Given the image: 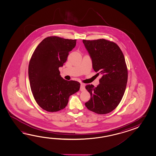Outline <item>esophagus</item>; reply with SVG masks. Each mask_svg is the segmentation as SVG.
<instances>
[{
	"label": "esophagus",
	"instance_id": "esophagus-1",
	"mask_svg": "<svg viewBox=\"0 0 156 156\" xmlns=\"http://www.w3.org/2000/svg\"><path fill=\"white\" fill-rule=\"evenodd\" d=\"M84 90H85V85H84V83H81V86H80V91H83Z\"/></svg>",
	"mask_w": 156,
	"mask_h": 156
}]
</instances>
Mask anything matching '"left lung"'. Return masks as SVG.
Segmentation results:
<instances>
[{
    "mask_svg": "<svg viewBox=\"0 0 156 156\" xmlns=\"http://www.w3.org/2000/svg\"><path fill=\"white\" fill-rule=\"evenodd\" d=\"M83 42L91 58L93 69L103 75L96 87L85 86L91 95L85 106L96 114L109 113L119 105L126 89L128 69L124 55L116 43L109 40Z\"/></svg>",
    "mask_w": 156,
    "mask_h": 156,
    "instance_id": "obj_1",
    "label": "left lung"
}]
</instances>
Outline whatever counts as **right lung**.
I'll return each mask as SVG.
<instances>
[{
	"mask_svg": "<svg viewBox=\"0 0 156 156\" xmlns=\"http://www.w3.org/2000/svg\"><path fill=\"white\" fill-rule=\"evenodd\" d=\"M76 44V40L48 37L37 47L30 59L28 76L31 91L38 105L47 112L63 109L70 95L79 90L80 83L63 79L58 69Z\"/></svg>",
	"mask_w": 156,
	"mask_h": 156,
	"instance_id": "1",
	"label": "right lung"
}]
</instances>
